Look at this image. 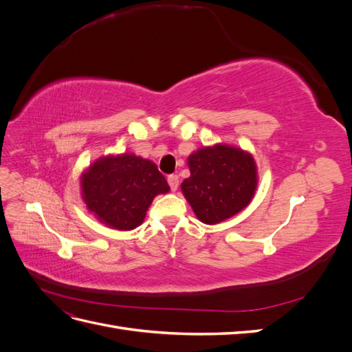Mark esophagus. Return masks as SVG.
Segmentation results:
<instances>
[{"label": "esophagus", "mask_w": 352, "mask_h": 352, "mask_svg": "<svg viewBox=\"0 0 352 352\" xmlns=\"http://www.w3.org/2000/svg\"><path fill=\"white\" fill-rule=\"evenodd\" d=\"M167 182H168L170 188H172V190H173V192H175V190H177V186H179V177H177L176 175H172V176H168V179H167Z\"/></svg>", "instance_id": "esophagus-1"}]
</instances>
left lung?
Returning a JSON list of instances; mask_svg holds the SVG:
<instances>
[{
  "mask_svg": "<svg viewBox=\"0 0 352 352\" xmlns=\"http://www.w3.org/2000/svg\"><path fill=\"white\" fill-rule=\"evenodd\" d=\"M190 176L180 188L199 221L217 225L250 206L258 185L257 164L239 146L214 144L188 157Z\"/></svg>",
  "mask_w": 352,
  "mask_h": 352,
  "instance_id": "left-lung-1",
  "label": "left lung"
}]
</instances>
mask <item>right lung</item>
Segmentation results:
<instances>
[{
  "label": "right lung",
  "mask_w": 352,
  "mask_h": 352,
  "mask_svg": "<svg viewBox=\"0 0 352 352\" xmlns=\"http://www.w3.org/2000/svg\"><path fill=\"white\" fill-rule=\"evenodd\" d=\"M170 186L151 160L131 153L100 157L80 175V194L91 214L107 228L132 230L153 199Z\"/></svg>",
  "instance_id": "add662e5"
}]
</instances>
